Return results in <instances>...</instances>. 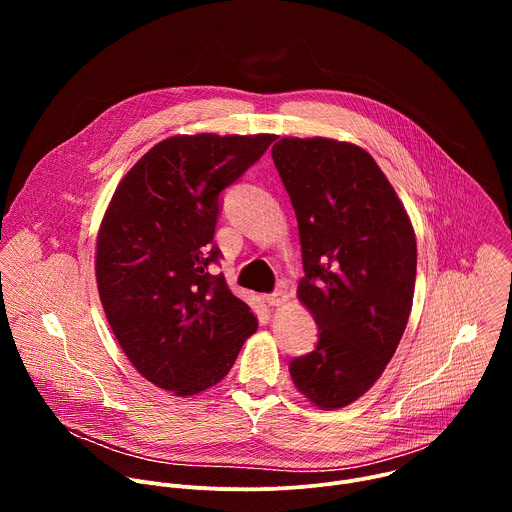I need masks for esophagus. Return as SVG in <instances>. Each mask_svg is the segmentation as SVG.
I'll return each instance as SVG.
<instances>
[{"mask_svg":"<svg viewBox=\"0 0 512 512\" xmlns=\"http://www.w3.org/2000/svg\"><path fill=\"white\" fill-rule=\"evenodd\" d=\"M265 300H267L269 306H283L289 300V294L285 289H277V291H273V294H269Z\"/></svg>","mask_w":512,"mask_h":512,"instance_id":"1","label":"esophagus"}]
</instances>
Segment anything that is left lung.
<instances>
[{"label": "left lung", "mask_w": 512, "mask_h": 512, "mask_svg": "<svg viewBox=\"0 0 512 512\" xmlns=\"http://www.w3.org/2000/svg\"><path fill=\"white\" fill-rule=\"evenodd\" d=\"M273 164L294 204L304 271L300 302L318 344L289 362L302 395L330 411L367 393L405 332L417 245L393 186L358 145L283 137Z\"/></svg>", "instance_id": "obj_1"}]
</instances>
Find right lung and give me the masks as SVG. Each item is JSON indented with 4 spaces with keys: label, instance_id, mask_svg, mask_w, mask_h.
<instances>
[{
    "label": "right lung",
    "instance_id": "1",
    "mask_svg": "<svg viewBox=\"0 0 512 512\" xmlns=\"http://www.w3.org/2000/svg\"><path fill=\"white\" fill-rule=\"evenodd\" d=\"M275 135H176L119 182L97 237V287L125 356L180 397L216 385L257 330L251 308L208 273L221 194Z\"/></svg>",
    "mask_w": 512,
    "mask_h": 512
}]
</instances>
